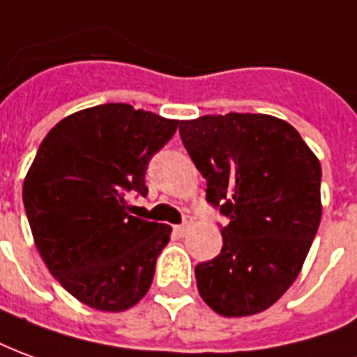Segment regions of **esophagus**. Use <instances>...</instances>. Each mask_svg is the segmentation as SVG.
<instances>
[{
    "label": "esophagus",
    "instance_id": "34e87169",
    "mask_svg": "<svg viewBox=\"0 0 357 357\" xmlns=\"http://www.w3.org/2000/svg\"><path fill=\"white\" fill-rule=\"evenodd\" d=\"M191 224H193V218H191L189 214H185V216H183V222L176 226V231H178L179 236H183V234H185V231H187V228H189Z\"/></svg>",
    "mask_w": 357,
    "mask_h": 357
}]
</instances>
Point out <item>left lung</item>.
Instances as JSON below:
<instances>
[{"mask_svg":"<svg viewBox=\"0 0 357 357\" xmlns=\"http://www.w3.org/2000/svg\"><path fill=\"white\" fill-rule=\"evenodd\" d=\"M183 146L206 179V201L228 218L222 251L195 266L206 305L255 315L298 278L321 222V164L300 133L265 114L181 121Z\"/></svg>","mask_w":357,"mask_h":357,"instance_id":"1","label":"left lung"}]
</instances>
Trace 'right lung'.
Wrapping results in <instances>:
<instances>
[{
    "mask_svg": "<svg viewBox=\"0 0 357 357\" xmlns=\"http://www.w3.org/2000/svg\"><path fill=\"white\" fill-rule=\"evenodd\" d=\"M178 119L129 104H102L61 119L38 146L22 203L52 276L100 311H126L153 284L168 224L127 213V195H146L149 162Z\"/></svg>",
    "mask_w": 357,
    "mask_h": 357,
    "instance_id": "add662e5",
    "label": "right lung"
}]
</instances>
